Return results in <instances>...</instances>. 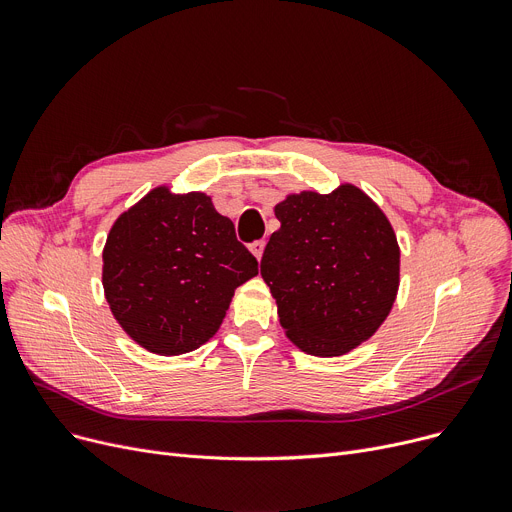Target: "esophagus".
<instances>
[{
  "mask_svg": "<svg viewBox=\"0 0 512 512\" xmlns=\"http://www.w3.org/2000/svg\"><path fill=\"white\" fill-rule=\"evenodd\" d=\"M263 249H265V240H263V238H261V240H255V242H251V253H253L257 259H261Z\"/></svg>",
  "mask_w": 512,
  "mask_h": 512,
  "instance_id": "obj_1",
  "label": "esophagus"
}]
</instances>
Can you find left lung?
Returning a JSON list of instances; mask_svg holds the SVG:
<instances>
[{
    "instance_id": "1",
    "label": "left lung",
    "mask_w": 512,
    "mask_h": 512,
    "mask_svg": "<svg viewBox=\"0 0 512 512\" xmlns=\"http://www.w3.org/2000/svg\"><path fill=\"white\" fill-rule=\"evenodd\" d=\"M276 218L261 276L282 328L305 353H348L382 326L396 299L400 251L388 218L353 184L290 195Z\"/></svg>"
}]
</instances>
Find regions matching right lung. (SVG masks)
I'll list each match as a JSON object with an SVG mask.
<instances>
[{"label":"right lung","mask_w":512,"mask_h":512,"mask_svg":"<svg viewBox=\"0 0 512 512\" xmlns=\"http://www.w3.org/2000/svg\"><path fill=\"white\" fill-rule=\"evenodd\" d=\"M257 259L203 193L159 186L116 220L103 249V290L124 332L157 355L207 342Z\"/></svg>","instance_id":"1"}]
</instances>
